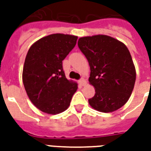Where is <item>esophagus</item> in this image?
Listing matches in <instances>:
<instances>
[{
	"instance_id": "obj_1",
	"label": "esophagus",
	"mask_w": 151,
	"mask_h": 151,
	"mask_svg": "<svg viewBox=\"0 0 151 151\" xmlns=\"http://www.w3.org/2000/svg\"><path fill=\"white\" fill-rule=\"evenodd\" d=\"M79 83H80V85L83 86H85L86 84V81L84 78H81L79 80Z\"/></svg>"
}]
</instances>
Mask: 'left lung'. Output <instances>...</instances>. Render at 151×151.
<instances>
[{
    "label": "left lung",
    "instance_id": "obj_1",
    "mask_svg": "<svg viewBox=\"0 0 151 151\" xmlns=\"http://www.w3.org/2000/svg\"><path fill=\"white\" fill-rule=\"evenodd\" d=\"M78 47L91 68L90 84L95 87L89 99L92 108L102 112L120 108L133 92L136 70L127 47L119 40L104 35L80 38Z\"/></svg>",
    "mask_w": 151,
    "mask_h": 151
}]
</instances>
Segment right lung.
<instances>
[{"label": "right lung", "instance_id": "obj_1", "mask_svg": "<svg viewBox=\"0 0 151 151\" xmlns=\"http://www.w3.org/2000/svg\"><path fill=\"white\" fill-rule=\"evenodd\" d=\"M77 40L70 35H49L28 51L22 82L30 100L43 112L55 115L65 111L78 89V83L66 78L62 66Z\"/></svg>", "mask_w": 151, "mask_h": 151}]
</instances>
